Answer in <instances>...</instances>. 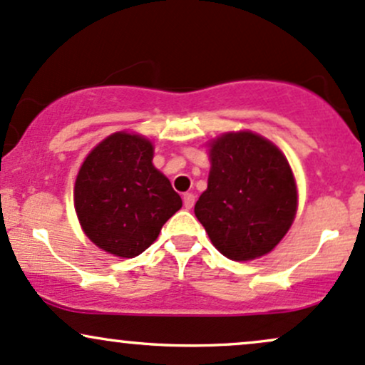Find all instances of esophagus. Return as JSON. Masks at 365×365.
I'll use <instances>...</instances> for the list:
<instances>
[{"mask_svg": "<svg viewBox=\"0 0 365 365\" xmlns=\"http://www.w3.org/2000/svg\"><path fill=\"white\" fill-rule=\"evenodd\" d=\"M182 203H184V208H187V210H190V208H193V205H195V195L193 193H186L182 196Z\"/></svg>", "mask_w": 365, "mask_h": 365, "instance_id": "obj_1", "label": "esophagus"}]
</instances>
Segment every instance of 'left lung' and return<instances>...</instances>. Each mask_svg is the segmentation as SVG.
Listing matches in <instances>:
<instances>
[{"label":"left lung","mask_w":365,"mask_h":365,"mask_svg":"<svg viewBox=\"0 0 365 365\" xmlns=\"http://www.w3.org/2000/svg\"><path fill=\"white\" fill-rule=\"evenodd\" d=\"M210 163L195 215L214 247L236 262L271 252L292 227L298 205L284 155L269 139L240 130L210 143Z\"/></svg>","instance_id":"obj_1"}]
</instances>
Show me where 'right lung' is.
<instances>
[{
	"label": "right lung",
	"mask_w": 365,
	"mask_h": 365,
	"mask_svg": "<svg viewBox=\"0 0 365 365\" xmlns=\"http://www.w3.org/2000/svg\"><path fill=\"white\" fill-rule=\"evenodd\" d=\"M151 160L150 139L129 133L110 134L86 157L73 205L98 248L122 259L138 257L182 207L181 196Z\"/></svg>",
	"instance_id": "add662e5"
}]
</instances>
